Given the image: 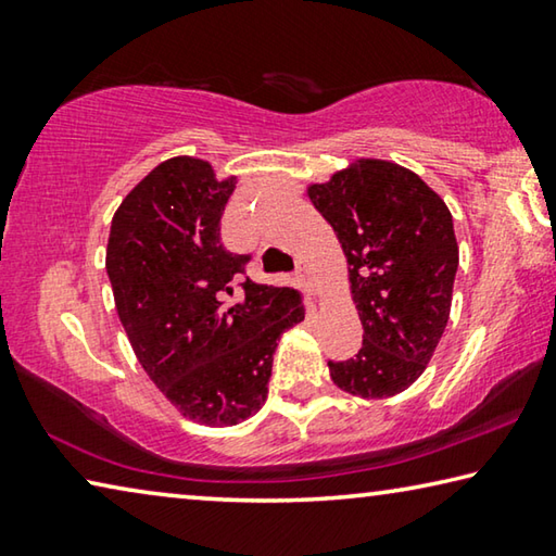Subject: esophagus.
Wrapping results in <instances>:
<instances>
[{
  "label": "esophagus",
  "mask_w": 556,
  "mask_h": 556,
  "mask_svg": "<svg viewBox=\"0 0 556 556\" xmlns=\"http://www.w3.org/2000/svg\"><path fill=\"white\" fill-rule=\"evenodd\" d=\"M296 279H299V285L304 287L306 291H316V279H314V275H312V269H306V267H299V271H296Z\"/></svg>",
  "instance_id": "34e87169"
}]
</instances>
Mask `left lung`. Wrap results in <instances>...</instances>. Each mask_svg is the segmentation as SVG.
I'll list each match as a JSON object with an SVG mask.
<instances>
[{"instance_id": "8db88e82", "label": "left lung", "mask_w": 556, "mask_h": 556, "mask_svg": "<svg viewBox=\"0 0 556 556\" xmlns=\"http://www.w3.org/2000/svg\"><path fill=\"white\" fill-rule=\"evenodd\" d=\"M348 260L363 324L355 357L328 361L338 388L365 400L392 397L425 372L444 333L458 244L446 203L400 164L361 159L308 186Z\"/></svg>"}]
</instances>
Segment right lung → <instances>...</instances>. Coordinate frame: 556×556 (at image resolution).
I'll return each mask as SVG.
<instances>
[{
    "instance_id": "add662e5",
    "label": "right lung",
    "mask_w": 556,
    "mask_h": 556,
    "mask_svg": "<svg viewBox=\"0 0 556 556\" xmlns=\"http://www.w3.org/2000/svg\"><path fill=\"white\" fill-rule=\"evenodd\" d=\"M235 178L203 159L149 172L112 218L108 277L137 361L184 417L232 427L267 400L279 336L304 318L296 289L244 277L220 242Z\"/></svg>"
}]
</instances>
